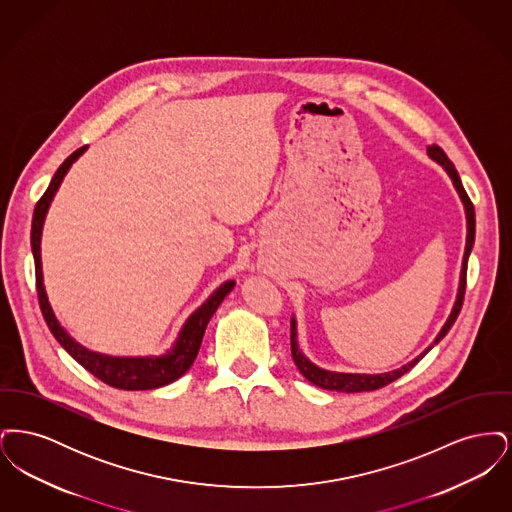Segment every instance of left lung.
I'll use <instances>...</instances> for the list:
<instances>
[{
    "label": "left lung",
    "mask_w": 512,
    "mask_h": 512,
    "mask_svg": "<svg viewBox=\"0 0 512 512\" xmlns=\"http://www.w3.org/2000/svg\"><path fill=\"white\" fill-rule=\"evenodd\" d=\"M428 155L439 163L443 167V171L449 174V178L453 180V186L457 190V194L461 197L464 205V213H466V245H464L463 255V268H461V280H459V292H457V299H455V305L451 309V315L447 318V322L443 324V328L439 330L438 336L434 343L430 347H426L416 359H413L411 363L397 368V370H391V372H384V374H345V372H332V370H324L320 366L313 365L305 355L303 351L299 349L297 345V322L295 318H292V357L293 363L299 368V372L318 388L322 390L332 391H345V393H355V391H372L380 390L384 386L391 384L393 380L401 378L405 372H409L438 341L445 338V334L451 330V326L455 324V320L461 313V307H463L464 290H466V265H468V257H470V251H472V245H474V236H476V213H474V205L470 201V197L466 195L463 188V182H461V176L455 169V165L449 161V157L445 155V151L441 147L428 146Z\"/></svg>",
    "instance_id": "obj_1"
}]
</instances>
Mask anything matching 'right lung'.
<instances>
[{
	"instance_id": "right-lung-1",
	"label": "right lung",
	"mask_w": 512,
	"mask_h": 512,
	"mask_svg": "<svg viewBox=\"0 0 512 512\" xmlns=\"http://www.w3.org/2000/svg\"><path fill=\"white\" fill-rule=\"evenodd\" d=\"M86 149H88V146L76 149L73 155H69L63 161V165L53 174L46 194L40 197V201L36 203V209H34L32 230H30V245H32V255H34V265H36V290H38L40 309H42V315L46 318V324H48L51 334L55 336V340L61 343V347L73 357L76 363H80L101 382H105L107 386L128 391L163 388L174 380H178L182 374H186V370L190 366L194 365L209 320L219 309L222 299L234 290L236 282L228 280L215 292L211 293V297L201 307H197L194 313L188 317V320L184 322L174 345L161 357H111V355L90 351L84 345H80L78 341H74L67 334V330L59 324V320H57L51 305H49L48 293H46V286H44L40 244H42V228H44V220L48 215L51 199H53L55 192L59 190L65 174L73 167L74 161Z\"/></svg>"
}]
</instances>
